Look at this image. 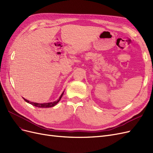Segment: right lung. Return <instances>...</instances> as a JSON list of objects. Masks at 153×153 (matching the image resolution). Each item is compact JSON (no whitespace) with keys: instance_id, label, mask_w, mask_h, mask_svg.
Listing matches in <instances>:
<instances>
[{"instance_id":"obj_1","label":"right lung","mask_w":153,"mask_h":153,"mask_svg":"<svg viewBox=\"0 0 153 153\" xmlns=\"http://www.w3.org/2000/svg\"><path fill=\"white\" fill-rule=\"evenodd\" d=\"M64 92H62V93L61 94V96L59 97V98L57 100V101H53V102H50V103H34V102H31V101H29V100H27L25 98H24V100L26 101L27 103H29L30 104H31L32 105H33L34 106H36V107H39V108H50V107H53L55 105H56L59 102V101L61 100L62 96H63L64 94Z\"/></svg>"}]
</instances>
